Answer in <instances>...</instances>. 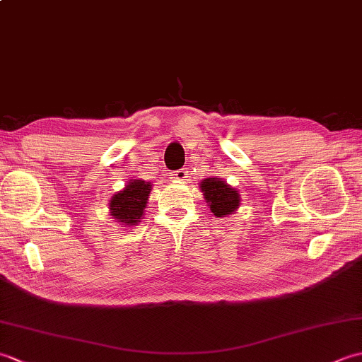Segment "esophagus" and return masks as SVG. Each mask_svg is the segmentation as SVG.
Listing matches in <instances>:
<instances>
[{
	"instance_id": "34e87169",
	"label": "esophagus",
	"mask_w": 362,
	"mask_h": 362,
	"mask_svg": "<svg viewBox=\"0 0 362 362\" xmlns=\"http://www.w3.org/2000/svg\"><path fill=\"white\" fill-rule=\"evenodd\" d=\"M171 179H173V180H177V182L187 180V179H188V171H187V169H179V171H175V173L173 174Z\"/></svg>"
}]
</instances>
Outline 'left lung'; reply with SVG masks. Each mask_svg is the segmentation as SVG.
I'll list each match as a JSON object with an SVG mask.
<instances>
[{"label":"left lung","mask_w":362,"mask_h":362,"mask_svg":"<svg viewBox=\"0 0 362 362\" xmlns=\"http://www.w3.org/2000/svg\"><path fill=\"white\" fill-rule=\"evenodd\" d=\"M199 188L204 193L206 205L210 206V211L214 216L222 219L235 211L241 205V194L236 188L230 187L219 177H209L199 183Z\"/></svg>","instance_id":"obj_1"}]
</instances>
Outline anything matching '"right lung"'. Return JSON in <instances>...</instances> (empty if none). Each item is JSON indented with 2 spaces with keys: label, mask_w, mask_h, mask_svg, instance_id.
I'll return each mask as SVG.
<instances>
[{
  "label": "right lung",
  "mask_w": 362,
  "mask_h": 362,
  "mask_svg": "<svg viewBox=\"0 0 362 362\" xmlns=\"http://www.w3.org/2000/svg\"><path fill=\"white\" fill-rule=\"evenodd\" d=\"M151 191V182L130 179L124 188L112 196L109 202L110 216L121 227L138 226L143 219Z\"/></svg>",
  "instance_id": "obj_1"
}]
</instances>
